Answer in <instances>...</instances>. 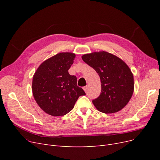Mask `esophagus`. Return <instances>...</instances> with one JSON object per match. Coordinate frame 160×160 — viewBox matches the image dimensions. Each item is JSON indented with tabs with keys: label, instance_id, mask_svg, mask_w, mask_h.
I'll list each match as a JSON object with an SVG mask.
<instances>
[{
	"label": "esophagus",
	"instance_id": "1",
	"mask_svg": "<svg viewBox=\"0 0 160 160\" xmlns=\"http://www.w3.org/2000/svg\"><path fill=\"white\" fill-rule=\"evenodd\" d=\"M83 90L85 91V93H88V86L83 87Z\"/></svg>",
	"mask_w": 160,
	"mask_h": 160
}]
</instances>
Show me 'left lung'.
<instances>
[{"label":"left lung","instance_id":"obj_1","mask_svg":"<svg viewBox=\"0 0 160 160\" xmlns=\"http://www.w3.org/2000/svg\"><path fill=\"white\" fill-rule=\"evenodd\" d=\"M81 57L101 79V94L93 100L96 109L104 113H114L125 108L134 91L133 75L128 65L118 57L103 51Z\"/></svg>","mask_w":160,"mask_h":160}]
</instances>
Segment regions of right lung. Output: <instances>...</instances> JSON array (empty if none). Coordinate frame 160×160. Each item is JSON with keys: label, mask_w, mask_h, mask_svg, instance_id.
I'll return each mask as SVG.
<instances>
[{"label": "right lung", "mask_w": 160, "mask_h": 160, "mask_svg": "<svg viewBox=\"0 0 160 160\" xmlns=\"http://www.w3.org/2000/svg\"><path fill=\"white\" fill-rule=\"evenodd\" d=\"M73 52H59L43 61L33 75L32 91L37 103L45 113L62 116L71 111L77 100L85 93L77 85V77L68 70Z\"/></svg>", "instance_id": "obj_1"}]
</instances>
